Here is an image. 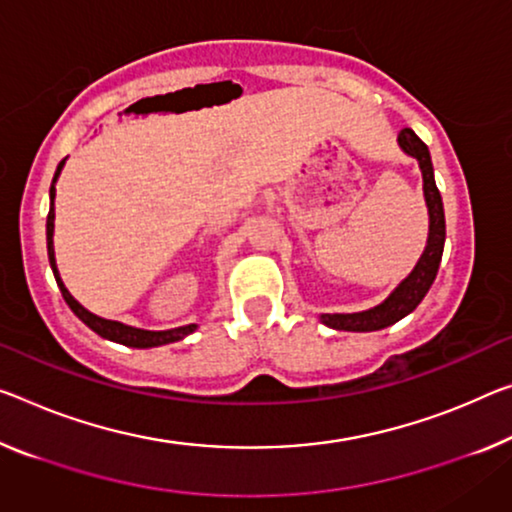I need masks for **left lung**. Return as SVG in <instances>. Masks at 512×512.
I'll use <instances>...</instances> for the list:
<instances>
[{
    "label": "left lung",
    "instance_id": "obj_1",
    "mask_svg": "<svg viewBox=\"0 0 512 512\" xmlns=\"http://www.w3.org/2000/svg\"><path fill=\"white\" fill-rule=\"evenodd\" d=\"M398 146L403 153L414 157L419 162L421 176H423V199L428 206V242L419 261H416L414 270L391 290L387 300L380 302L373 309L357 311V313H320L322 325L341 329V332H377L393 325V322L403 320L405 316L421 304L423 297L432 286L437 277L439 263H442L444 254V240H446V219H444V203L442 194H439L435 185V169H432L430 151L423 141L414 135L412 128H403L398 132Z\"/></svg>",
    "mask_w": 512,
    "mask_h": 512
}]
</instances>
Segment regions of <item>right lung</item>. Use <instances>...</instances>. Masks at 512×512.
Here are the masks:
<instances>
[{"label":"right lung","instance_id":"1","mask_svg":"<svg viewBox=\"0 0 512 512\" xmlns=\"http://www.w3.org/2000/svg\"><path fill=\"white\" fill-rule=\"evenodd\" d=\"M64 164H66V160L59 162L57 171H54L52 185H50V212H47V226H45V229H47V258H50V267L54 272V279H57V286L61 290V295H64L66 304L70 306V309H73L75 316L80 318L86 327H91L98 336L107 338V341L121 343V345H130V348H157V345L183 341L185 336H190L192 332H196V327H199V325H183V327H176V329H162V332H151V329L130 327V325H125V322H119V320L100 318V316H96V313H91L89 309H84V306L68 293L64 281H61L57 258H54V196H57V187H54V185H57Z\"/></svg>","mask_w":512,"mask_h":512}]
</instances>
